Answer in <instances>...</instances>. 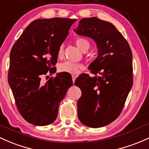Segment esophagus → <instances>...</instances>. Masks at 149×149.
I'll use <instances>...</instances> for the list:
<instances>
[{"instance_id": "1", "label": "esophagus", "mask_w": 149, "mask_h": 149, "mask_svg": "<svg viewBox=\"0 0 149 149\" xmlns=\"http://www.w3.org/2000/svg\"><path fill=\"white\" fill-rule=\"evenodd\" d=\"M72 82L73 84H74L75 79H76V76H75V75H72Z\"/></svg>"}]
</instances>
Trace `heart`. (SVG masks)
<instances>
[{"label":"heart","instance_id":"heart-1","mask_svg":"<svg viewBox=\"0 0 149 149\" xmlns=\"http://www.w3.org/2000/svg\"><path fill=\"white\" fill-rule=\"evenodd\" d=\"M75 44L81 52H85L89 49L90 43L89 40L84 38H78L75 40ZM64 55V47L63 45H60L57 50V57L58 58H62ZM82 68L79 64L74 63L71 62H65L60 64L58 67V70L60 72H66L69 74H77L79 70Z\"/></svg>","mask_w":149,"mask_h":149}]
</instances>
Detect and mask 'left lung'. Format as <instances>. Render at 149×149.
<instances>
[{"mask_svg": "<svg viewBox=\"0 0 149 149\" xmlns=\"http://www.w3.org/2000/svg\"><path fill=\"white\" fill-rule=\"evenodd\" d=\"M74 31L92 38L98 48V56L89 66L94 76L84 73L75 80L81 91L78 118L89 127H102L119 116L132 87V50L113 24L96 17L81 19Z\"/></svg>", "mask_w": 149, "mask_h": 149, "instance_id": "left-lung-1", "label": "left lung"}]
</instances>
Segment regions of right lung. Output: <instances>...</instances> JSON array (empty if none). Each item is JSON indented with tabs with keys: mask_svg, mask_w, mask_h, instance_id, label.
<instances>
[{
	"mask_svg": "<svg viewBox=\"0 0 149 149\" xmlns=\"http://www.w3.org/2000/svg\"><path fill=\"white\" fill-rule=\"evenodd\" d=\"M76 19L54 17L34 20L13 45L10 54L8 80L21 116L30 124H52L58 107L72 85L69 73H57L43 84L41 77L54 74L57 50Z\"/></svg>",
	"mask_w": 149,
	"mask_h": 149,
	"instance_id": "right-lung-1",
	"label": "right lung"
}]
</instances>
